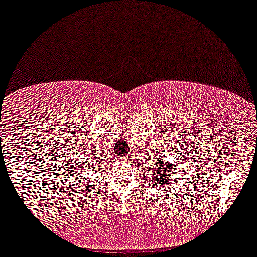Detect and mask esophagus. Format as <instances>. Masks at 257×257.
Here are the masks:
<instances>
[{"label":"esophagus","instance_id":"1","mask_svg":"<svg viewBox=\"0 0 257 257\" xmlns=\"http://www.w3.org/2000/svg\"><path fill=\"white\" fill-rule=\"evenodd\" d=\"M123 161H124V162H129V161H131V159H129V157H124V159H123Z\"/></svg>","mask_w":257,"mask_h":257}]
</instances>
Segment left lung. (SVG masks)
I'll return each instance as SVG.
<instances>
[{"label":"left lung","instance_id":"8db88e82","mask_svg":"<svg viewBox=\"0 0 257 257\" xmlns=\"http://www.w3.org/2000/svg\"><path fill=\"white\" fill-rule=\"evenodd\" d=\"M173 151L172 161H166L167 156H164V150L158 153V158H155L152 166H146L150 170V178L153 180V185L163 186L168 182H175L176 178H181L182 170L186 167L185 153L180 151V144L176 149H168Z\"/></svg>","mask_w":257,"mask_h":257}]
</instances>
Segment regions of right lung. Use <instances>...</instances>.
Wrapping results in <instances>:
<instances>
[{"instance_id": "1", "label": "right lung", "mask_w": 257, "mask_h": 257, "mask_svg": "<svg viewBox=\"0 0 257 257\" xmlns=\"http://www.w3.org/2000/svg\"><path fill=\"white\" fill-rule=\"evenodd\" d=\"M88 161L87 159H79V162L77 163V162H73V168H75L76 169V172H78V175H79V173H81V170H84V168L85 167H88ZM94 168V167H93ZM88 169H90V168H88Z\"/></svg>"}]
</instances>
